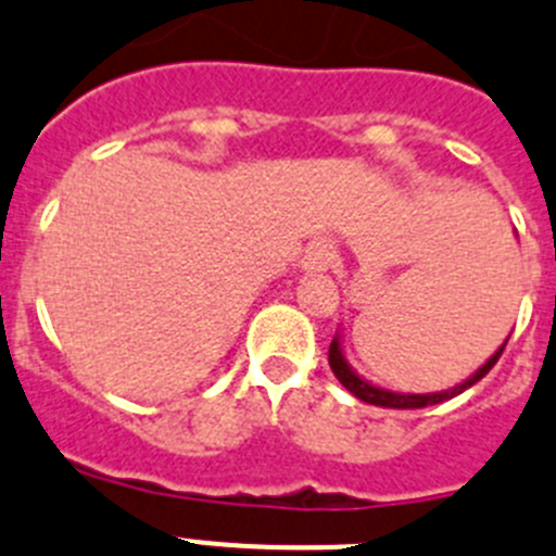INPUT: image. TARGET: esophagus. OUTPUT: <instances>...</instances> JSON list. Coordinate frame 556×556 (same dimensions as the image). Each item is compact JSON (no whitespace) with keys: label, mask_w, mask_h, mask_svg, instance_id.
<instances>
[{"label":"esophagus","mask_w":556,"mask_h":556,"mask_svg":"<svg viewBox=\"0 0 556 556\" xmlns=\"http://www.w3.org/2000/svg\"><path fill=\"white\" fill-rule=\"evenodd\" d=\"M334 257H338V254H334L332 243H327V241L309 243L307 252H304V257H302V268L307 274H324L334 266Z\"/></svg>","instance_id":"34e87169"}]
</instances>
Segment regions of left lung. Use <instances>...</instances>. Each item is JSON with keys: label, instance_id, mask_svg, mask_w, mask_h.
<instances>
[{"label": "left lung", "instance_id": "obj_1", "mask_svg": "<svg viewBox=\"0 0 556 556\" xmlns=\"http://www.w3.org/2000/svg\"><path fill=\"white\" fill-rule=\"evenodd\" d=\"M507 340H504L502 346H498L496 352H493V357H488V363H484L482 368H477V371H473L471 377L465 379V382L454 384V388H448V390H440V393H399V390L379 388V384H374V382H368V379H363L357 371H354L352 365H349L346 354H343L340 332L334 334L332 343H329V368H332V374H334V377H338V382L343 384V388H346L349 393H352V396H357L359 402L374 404V407H388V409H418V407H429V404H440V402H446V399L459 396L463 390H468V388H471V384H477L479 379H482L484 374H488L490 368H493V365L498 363V357H502L504 346H507Z\"/></svg>", "mask_w": 556, "mask_h": 556}]
</instances>
